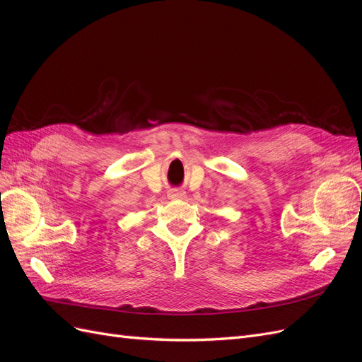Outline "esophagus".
Here are the masks:
<instances>
[{
	"label": "esophagus",
	"instance_id": "obj_1",
	"mask_svg": "<svg viewBox=\"0 0 362 362\" xmlns=\"http://www.w3.org/2000/svg\"><path fill=\"white\" fill-rule=\"evenodd\" d=\"M168 196H169L170 199H184L185 198V192H182L180 189H172V190H169Z\"/></svg>",
	"mask_w": 362,
	"mask_h": 362
}]
</instances>
